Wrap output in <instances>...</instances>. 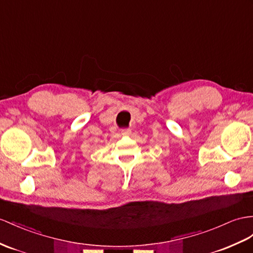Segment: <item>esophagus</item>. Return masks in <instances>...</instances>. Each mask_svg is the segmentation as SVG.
<instances>
[{"label":"esophagus","instance_id":"esophagus-1","mask_svg":"<svg viewBox=\"0 0 253 253\" xmlns=\"http://www.w3.org/2000/svg\"><path fill=\"white\" fill-rule=\"evenodd\" d=\"M131 133V130L129 128H124V129H122V134H124V135H129Z\"/></svg>","mask_w":253,"mask_h":253}]
</instances>
